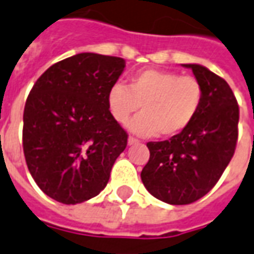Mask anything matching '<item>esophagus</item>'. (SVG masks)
Segmentation results:
<instances>
[{"label":"esophagus","instance_id":"obj_1","mask_svg":"<svg viewBox=\"0 0 254 254\" xmlns=\"http://www.w3.org/2000/svg\"><path fill=\"white\" fill-rule=\"evenodd\" d=\"M127 143H128V146H132V144H136V143H139V140L136 138H134V136H128V140H127Z\"/></svg>","mask_w":254,"mask_h":254}]
</instances>
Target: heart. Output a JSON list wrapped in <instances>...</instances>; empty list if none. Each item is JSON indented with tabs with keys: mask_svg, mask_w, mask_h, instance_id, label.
Listing matches in <instances>:
<instances>
[{
	"mask_svg": "<svg viewBox=\"0 0 254 254\" xmlns=\"http://www.w3.org/2000/svg\"><path fill=\"white\" fill-rule=\"evenodd\" d=\"M203 102V87L194 76H179L161 69L139 70L127 87L114 84L107 93V108L112 119L126 125L140 136L159 134L165 138L178 135L191 125Z\"/></svg>",
	"mask_w": 254,
	"mask_h": 254,
	"instance_id": "obj_1",
	"label": "heart"
}]
</instances>
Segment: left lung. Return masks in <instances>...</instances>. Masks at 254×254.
I'll return each instance as SVG.
<instances>
[{
	"label": "left lung",
	"mask_w": 254,
	"mask_h": 254,
	"mask_svg": "<svg viewBox=\"0 0 254 254\" xmlns=\"http://www.w3.org/2000/svg\"><path fill=\"white\" fill-rule=\"evenodd\" d=\"M182 65L203 87L201 110L178 135L147 143L150 159L140 173L148 192L170 205H188L210 191L232 159L238 138L240 111L229 84L206 66Z\"/></svg>",
	"instance_id": "1"
}]
</instances>
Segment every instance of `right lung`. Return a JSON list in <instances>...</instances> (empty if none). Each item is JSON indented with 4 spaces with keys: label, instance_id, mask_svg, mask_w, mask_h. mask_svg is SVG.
I'll return each instance as SVG.
<instances>
[{
    "label": "right lung",
    "instance_id": "right-lung-1",
    "mask_svg": "<svg viewBox=\"0 0 254 254\" xmlns=\"http://www.w3.org/2000/svg\"><path fill=\"white\" fill-rule=\"evenodd\" d=\"M120 57L79 53L49 66L24 110L22 147L48 197L76 205L106 188L127 132L112 119L107 93L123 73Z\"/></svg>",
    "mask_w": 254,
    "mask_h": 254
}]
</instances>
